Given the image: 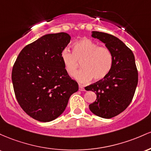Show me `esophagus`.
Here are the masks:
<instances>
[{
	"instance_id": "34e87169",
	"label": "esophagus",
	"mask_w": 151,
	"mask_h": 151,
	"mask_svg": "<svg viewBox=\"0 0 151 151\" xmlns=\"http://www.w3.org/2000/svg\"><path fill=\"white\" fill-rule=\"evenodd\" d=\"M78 86H79V91H85V88H84V87H83V85L79 84Z\"/></svg>"
}]
</instances>
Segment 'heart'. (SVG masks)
Listing matches in <instances>:
<instances>
[{
	"label": "heart",
	"mask_w": 151,
	"mask_h": 151,
	"mask_svg": "<svg viewBox=\"0 0 151 151\" xmlns=\"http://www.w3.org/2000/svg\"><path fill=\"white\" fill-rule=\"evenodd\" d=\"M64 68L69 76H73L81 63L83 68L76 74L79 82L86 83L93 78L101 81L107 76L113 65V56L107 47L99 46L96 42L85 38L74 43L73 53L64 49L60 53Z\"/></svg>",
	"instance_id": "b5f03b06"
}]
</instances>
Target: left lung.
<instances>
[{"label":"left lung","instance_id":"1","mask_svg":"<svg viewBox=\"0 0 151 151\" xmlns=\"http://www.w3.org/2000/svg\"><path fill=\"white\" fill-rule=\"evenodd\" d=\"M92 37L102 41L111 50L113 62L105 78L85 88L97 96L89 108L96 116L111 118L125 111L133 100L138 81L135 57L132 50L114 35L92 31Z\"/></svg>","mask_w":151,"mask_h":151}]
</instances>
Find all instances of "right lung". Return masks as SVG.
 Masks as SVG:
<instances>
[{
    "label": "right lung",
    "instance_id": "right-lung-1",
    "mask_svg": "<svg viewBox=\"0 0 151 151\" xmlns=\"http://www.w3.org/2000/svg\"><path fill=\"white\" fill-rule=\"evenodd\" d=\"M70 41L66 33L45 35L24 47L17 57L12 70L15 95L22 109L33 119L55 120L78 90L60 58Z\"/></svg>",
    "mask_w": 151,
    "mask_h": 151
}]
</instances>
